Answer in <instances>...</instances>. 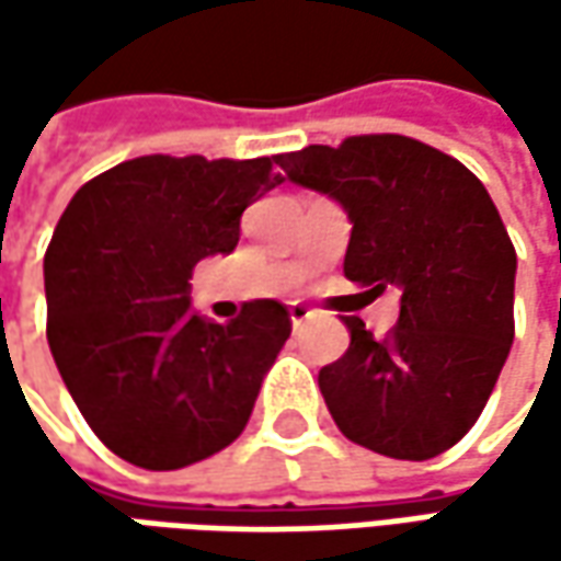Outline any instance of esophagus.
<instances>
[{"mask_svg": "<svg viewBox=\"0 0 561 561\" xmlns=\"http://www.w3.org/2000/svg\"><path fill=\"white\" fill-rule=\"evenodd\" d=\"M306 318H309V309H306V306H299V302H293L290 306L293 328H302V324H306Z\"/></svg>", "mask_w": 561, "mask_h": 561, "instance_id": "1", "label": "esophagus"}]
</instances>
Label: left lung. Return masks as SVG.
I'll return each mask as SVG.
<instances>
[{
  "instance_id": "1",
  "label": "left lung",
  "mask_w": 561,
  "mask_h": 561,
  "mask_svg": "<svg viewBox=\"0 0 561 561\" xmlns=\"http://www.w3.org/2000/svg\"><path fill=\"white\" fill-rule=\"evenodd\" d=\"M274 162L350 215L343 274L399 296L390 334L346 318L350 350L318 371L336 427L390 459L440 456L484 412L515 336L518 262L490 193L453 156L399 134Z\"/></svg>"
}]
</instances>
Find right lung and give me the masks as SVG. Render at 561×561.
I'll use <instances>...</instances> for the list:
<instances>
[{
  "mask_svg": "<svg viewBox=\"0 0 561 561\" xmlns=\"http://www.w3.org/2000/svg\"><path fill=\"white\" fill-rule=\"evenodd\" d=\"M274 159L140 156L80 186L43 259L46 336L80 415L124 462L174 471L247 427L293 324L277 299L227 324L190 309L196 262L227 255Z\"/></svg>",
  "mask_w": 561,
  "mask_h": 561,
  "instance_id": "1",
  "label": "right lung"
}]
</instances>
